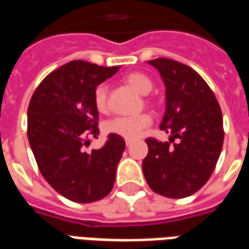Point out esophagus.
<instances>
[{
  "label": "esophagus",
  "mask_w": 249,
  "mask_h": 249,
  "mask_svg": "<svg viewBox=\"0 0 249 249\" xmlns=\"http://www.w3.org/2000/svg\"><path fill=\"white\" fill-rule=\"evenodd\" d=\"M130 144H132V141H130V140H125V145L130 146Z\"/></svg>",
  "instance_id": "obj_1"
}]
</instances>
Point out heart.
Listing matches in <instances>:
<instances>
[{
	"label": "heart",
	"mask_w": 249,
	"mask_h": 249,
	"mask_svg": "<svg viewBox=\"0 0 249 249\" xmlns=\"http://www.w3.org/2000/svg\"><path fill=\"white\" fill-rule=\"evenodd\" d=\"M124 82L141 96H146L153 89V81L140 71H132L125 74ZM93 100L96 109L100 113H105L108 110V89L104 84L96 88ZM151 116L148 114H139L135 117H114L104 124V130L109 135L120 136L126 140H135L146 126L151 125Z\"/></svg>",
	"instance_id": "1"
}]
</instances>
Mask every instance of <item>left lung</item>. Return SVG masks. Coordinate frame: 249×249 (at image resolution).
<instances>
[{
	"instance_id": "obj_1",
	"label": "left lung",
	"mask_w": 249,
	"mask_h": 249,
	"mask_svg": "<svg viewBox=\"0 0 249 249\" xmlns=\"http://www.w3.org/2000/svg\"><path fill=\"white\" fill-rule=\"evenodd\" d=\"M165 87V112L160 129L171 133L169 141L146 139L148 155L142 172L153 192L183 198L197 192L208 181L223 148L221 109L201 76L181 62L156 58ZM176 138L178 142H170Z\"/></svg>"
}]
</instances>
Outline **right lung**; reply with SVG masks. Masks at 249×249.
Listing matches in <instances>:
<instances>
[{
    "label": "right lung",
    "mask_w": 249,
    "mask_h": 249,
    "mask_svg": "<svg viewBox=\"0 0 249 249\" xmlns=\"http://www.w3.org/2000/svg\"><path fill=\"white\" fill-rule=\"evenodd\" d=\"M120 66L71 61L52 71L32 96L28 139L41 175L52 188L74 203H93L113 188L125 149L123 137L109 135L100 149L85 151L88 136L98 135L96 88Z\"/></svg>",
    "instance_id": "1"
}]
</instances>
